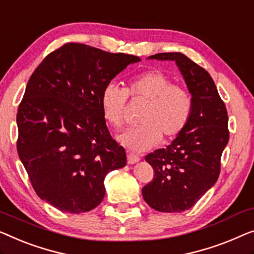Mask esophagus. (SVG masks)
Here are the masks:
<instances>
[{"label": "esophagus", "mask_w": 254, "mask_h": 254, "mask_svg": "<svg viewBox=\"0 0 254 254\" xmlns=\"http://www.w3.org/2000/svg\"><path fill=\"white\" fill-rule=\"evenodd\" d=\"M139 160V157L137 156V154L135 153H131V152H128L127 153V163L128 164H135L137 163V161Z\"/></svg>", "instance_id": "1"}]
</instances>
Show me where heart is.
Returning <instances> with one entry per match:
<instances>
[{
  "mask_svg": "<svg viewBox=\"0 0 254 254\" xmlns=\"http://www.w3.org/2000/svg\"><path fill=\"white\" fill-rule=\"evenodd\" d=\"M128 97L146 101L139 125L119 135V141L134 151H145L156 146L161 137L165 142L179 136L188 125L192 100L189 91L172 80L164 72L150 69L134 76L126 87L106 84L101 94L102 115L113 128L124 124Z\"/></svg>",
  "mask_w": 254,
  "mask_h": 254,
  "instance_id": "b5f03b06",
  "label": "heart"
}]
</instances>
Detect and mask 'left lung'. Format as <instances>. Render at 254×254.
Segmentation results:
<instances>
[{"label": "left lung", "instance_id": "1", "mask_svg": "<svg viewBox=\"0 0 254 254\" xmlns=\"http://www.w3.org/2000/svg\"><path fill=\"white\" fill-rule=\"evenodd\" d=\"M150 60L174 61L192 100L185 129L165 149L145 156L153 179L142 194L159 212H183L193 206L219 178L221 156L228 141V113L206 69L181 53H161Z\"/></svg>", "mask_w": 254, "mask_h": 254}]
</instances>
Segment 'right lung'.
<instances>
[{"label": "right lung", "instance_id": "obj_1", "mask_svg": "<svg viewBox=\"0 0 254 254\" xmlns=\"http://www.w3.org/2000/svg\"><path fill=\"white\" fill-rule=\"evenodd\" d=\"M141 58L65 43L42 61L17 113V151L33 189L63 212H88L105 196L109 172L126 166L101 110L106 84Z\"/></svg>", "mask_w": 254, "mask_h": 254}]
</instances>
